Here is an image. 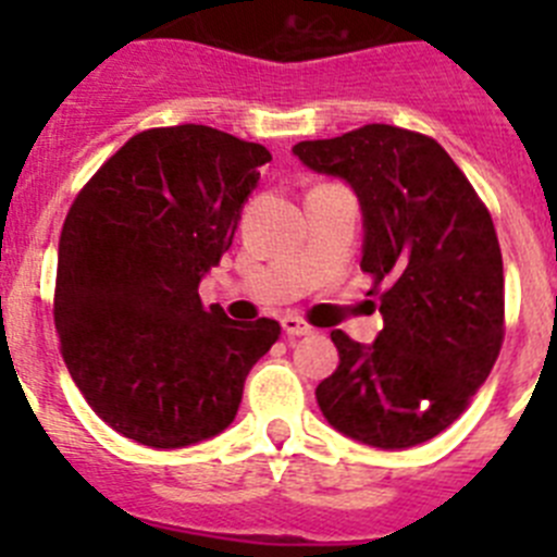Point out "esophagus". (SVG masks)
<instances>
[{"instance_id": "1", "label": "esophagus", "mask_w": 557, "mask_h": 557, "mask_svg": "<svg viewBox=\"0 0 557 557\" xmlns=\"http://www.w3.org/2000/svg\"><path fill=\"white\" fill-rule=\"evenodd\" d=\"M284 332H287V337H307V334H312L314 329L309 326V323H304L301 318H295V314H287L282 321Z\"/></svg>"}]
</instances>
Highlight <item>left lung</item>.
I'll list each match as a JSON object with an SVG mask.
<instances>
[{
    "label": "left lung",
    "instance_id": "obj_1",
    "mask_svg": "<svg viewBox=\"0 0 557 557\" xmlns=\"http://www.w3.org/2000/svg\"><path fill=\"white\" fill-rule=\"evenodd\" d=\"M304 166L346 181L362 211V262L382 332L354 343L334 329L339 366L314 398L337 432L410 449L460 418L502 348L505 273L488 209L430 136L366 125L298 141Z\"/></svg>",
    "mask_w": 557,
    "mask_h": 557
}]
</instances>
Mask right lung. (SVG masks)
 <instances>
[{
	"label": "right lung",
	"instance_id": "1",
	"mask_svg": "<svg viewBox=\"0 0 557 557\" xmlns=\"http://www.w3.org/2000/svg\"><path fill=\"white\" fill-rule=\"evenodd\" d=\"M270 159L214 127H152L69 209L55 284L63 362L88 407L136 444L181 449L220 435L282 334L270 318L203 309L198 295Z\"/></svg>",
	"mask_w": 557,
	"mask_h": 557
}]
</instances>
